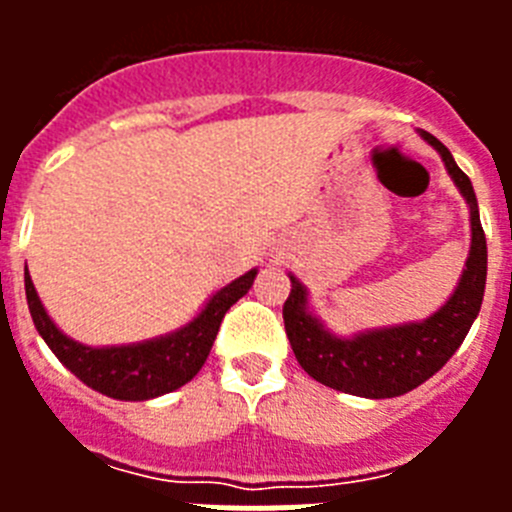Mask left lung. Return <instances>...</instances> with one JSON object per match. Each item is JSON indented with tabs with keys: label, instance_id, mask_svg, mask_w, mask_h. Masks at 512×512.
I'll return each mask as SVG.
<instances>
[{
	"label": "left lung",
	"instance_id": "left-lung-1",
	"mask_svg": "<svg viewBox=\"0 0 512 512\" xmlns=\"http://www.w3.org/2000/svg\"><path fill=\"white\" fill-rule=\"evenodd\" d=\"M420 138L441 156L451 182L469 207L467 264L461 269L449 300L423 320L382 325V328L356 330L351 336H338L310 307V292L289 271V297L284 302V330L300 366L315 382L346 395L384 400L415 390L441 369L456 348L467 338L477 320L487 282V241L479 223V205L469 176L456 166L454 156L441 140L418 130Z\"/></svg>",
	"mask_w": 512,
	"mask_h": 512
}]
</instances>
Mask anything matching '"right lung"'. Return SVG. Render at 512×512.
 Returning <instances> with one entry per match:
<instances>
[{
	"label": "right lung",
	"instance_id": "right-lung-1",
	"mask_svg": "<svg viewBox=\"0 0 512 512\" xmlns=\"http://www.w3.org/2000/svg\"><path fill=\"white\" fill-rule=\"evenodd\" d=\"M256 274L259 269H251L217 289L215 295L207 297L202 310L182 328L148 338V341L120 343V346H87L66 336L40 302L33 279L27 274V264L25 295L38 336L48 343L56 359L74 377L112 400L143 402L169 395L197 377L210 356L225 312L251 289Z\"/></svg>",
	"mask_w": 512,
	"mask_h": 512
}]
</instances>
